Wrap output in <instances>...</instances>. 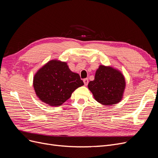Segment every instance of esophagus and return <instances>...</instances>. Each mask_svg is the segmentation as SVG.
I'll list each match as a JSON object with an SVG mask.
<instances>
[{
	"label": "esophagus",
	"instance_id": "1",
	"mask_svg": "<svg viewBox=\"0 0 158 158\" xmlns=\"http://www.w3.org/2000/svg\"><path fill=\"white\" fill-rule=\"evenodd\" d=\"M83 82H84L85 85L86 86V85H88V79H85L83 80Z\"/></svg>",
	"mask_w": 158,
	"mask_h": 158
}]
</instances>
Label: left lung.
<instances>
[{
    "label": "left lung",
    "mask_w": 158,
    "mask_h": 158,
    "mask_svg": "<svg viewBox=\"0 0 158 158\" xmlns=\"http://www.w3.org/2000/svg\"><path fill=\"white\" fill-rule=\"evenodd\" d=\"M88 87L95 101L101 105L110 106L122 100L126 81L118 69L101 64L96 70L94 80L89 82Z\"/></svg>",
    "instance_id": "8db88e82"
}]
</instances>
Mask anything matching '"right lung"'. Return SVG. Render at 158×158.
<instances>
[{
    "label": "right lung",
    "instance_id": "right-lung-1",
    "mask_svg": "<svg viewBox=\"0 0 158 158\" xmlns=\"http://www.w3.org/2000/svg\"><path fill=\"white\" fill-rule=\"evenodd\" d=\"M83 85L79 75L72 72L66 62L57 59L51 60L39 68L33 80L37 98L51 106L62 105Z\"/></svg>",
    "mask_w": 158,
    "mask_h": 158
}]
</instances>
